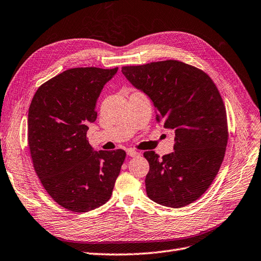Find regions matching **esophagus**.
Returning a JSON list of instances; mask_svg holds the SVG:
<instances>
[{
    "label": "esophagus",
    "instance_id": "34e87169",
    "mask_svg": "<svg viewBox=\"0 0 261 261\" xmlns=\"http://www.w3.org/2000/svg\"><path fill=\"white\" fill-rule=\"evenodd\" d=\"M127 155H128V156L134 158V156H139V155H140V153H139V152H137L136 150L130 149V150H128V151H127Z\"/></svg>",
    "mask_w": 261,
    "mask_h": 261
}]
</instances>
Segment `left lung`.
<instances>
[{
    "label": "left lung",
    "mask_w": 261,
    "mask_h": 261,
    "mask_svg": "<svg viewBox=\"0 0 261 261\" xmlns=\"http://www.w3.org/2000/svg\"><path fill=\"white\" fill-rule=\"evenodd\" d=\"M122 72L150 97L158 122L175 132L172 153L161 159L154 151L143 153L149 199L184 207L210 188L226 153L227 112L218 88L204 71L178 60L126 66Z\"/></svg>",
    "instance_id": "8db88e82"
}]
</instances>
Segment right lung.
I'll list each match as a JSON object with an SVG mask.
<instances>
[{"instance_id": "1", "label": "right lung", "mask_w": 261, "mask_h": 261, "mask_svg": "<svg viewBox=\"0 0 261 261\" xmlns=\"http://www.w3.org/2000/svg\"><path fill=\"white\" fill-rule=\"evenodd\" d=\"M119 68H73L51 77L34 94L28 114V145L35 173L61 207L93 211L109 201L125 151L95 152L87 125L96 102Z\"/></svg>"}]
</instances>
